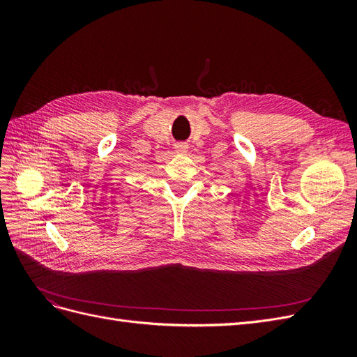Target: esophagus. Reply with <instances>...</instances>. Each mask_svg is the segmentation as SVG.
Wrapping results in <instances>:
<instances>
[{
	"label": "esophagus",
	"instance_id": "1",
	"mask_svg": "<svg viewBox=\"0 0 357 357\" xmlns=\"http://www.w3.org/2000/svg\"><path fill=\"white\" fill-rule=\"evenodd\" d=\"M174 149H176L177 153H186V152H188V144H185V143H177V144L174 146Z\"/></svg>",
	"mask_w": 357,
	"mask_h": 357
}]
</instances>
